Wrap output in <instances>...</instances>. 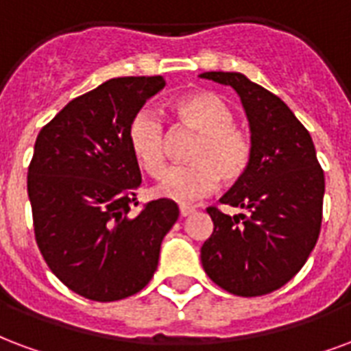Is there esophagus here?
Masks as SVG:
<instances>
[{
  "label": "esophagus",
  "instance_id": "esophagus-1",
  "mask_svg": "<svg viewBox=\"0 0 351 351\" xmlns=\"http://www.w3.org/2000/svg\"><path fill=\"white\" fill-rule=\"evenodd\" d=\"M193 212H195L193 206H180V217H188V215H191Z\"/></svg>",
  "mask_w": 351,
  "mask_h": 351
}]
</instances>
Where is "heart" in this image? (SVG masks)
I'll use <instances>...</instances> for the list:
<instances>
[{
	"label": "heart",
	"mask_w": 351,
	"mask_h": 351,
	"mask_svg": "<svg viewBox=\"0 0 351 351\" xmlns=\"http://www.w3.org/2000/svg\"><path fill=\"white\" fill-rule=\"evenodd\" d=\"M173 117L178 126L195 130L199 139L189 150V165L171 167L154 188V195L173 202H195L217 186L234 184L247 173L253 145L243 130L234 126V115L214 93L199 90L176 98ZM132 156L150 176L165 167V128L150 110L137 111L126 130Z\"/></svg>",
	"instance_id": "1"
}]
</instances>
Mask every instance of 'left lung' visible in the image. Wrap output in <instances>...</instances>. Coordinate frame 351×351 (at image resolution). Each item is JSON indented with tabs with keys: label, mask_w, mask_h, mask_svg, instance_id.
Wrapping results in <instances>:
<instances>
[{
	"label": "left lung",
	"mask_w": 351,
	"mask_h": 351,
	"mask_svg": "<svg viewBox=\"0 0 351 351\" xmlns=\"http://www.w3.org/2000/svg\"><path fill=\"white\" fill-rule=\"evenodd\" d=\"M201 77L238 93L253 145L247 173L219 199L245 212L227 215L206 208L214 232L201 247L202 268L228 294H269L303 268L316 245L324 171L311 134L279 96L238 72H204Z\"/></svg>",
	"instance_id": "left-lung-1"
}]
</instances>
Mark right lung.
Masks as SVG:
<instances>
[{
    "mask_svg": "<svg viewBox=\"0 0 351 351\" xmlns=\"http://www.w3.org/2000/svg\"><path fill=\"white\" fill-rule=\"evenodd\" d=\"M162 76L108 80L77 96L35 141L27 195L35 240L64 287L93 301H117L149 285L176 202L150 201L139 212L141 171L126 130Z\"/></svg>",
    "mask_w": 351,
    "mask_h": 351,
    "instance_id": "1",
    "label": "right lung"
}]
</instances>
